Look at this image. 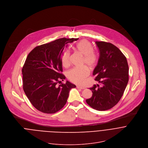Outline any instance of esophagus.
Listing matches in <instances>:
<instances>
[{"label": "esophagus", "mask_w": 148, "mask_h": 148, "mask_svg": "<svg viewBox=\"0 0 148 148\" xmlns=\"http://www.w3.org/2000/svg\"><path fill=\"white\" fill-rule=\"evenodd\" d=\"M77 88L78 89H85V87H82V86H79V85H77Z\"/></svg>", "instance_id": "esophagus-1"}]
</instances>
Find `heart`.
<instances>
[{
    "label": "heart",
    "instance_id": "obj_1",
    "mask_svg": "<svg viewBox=\"0 0 148 148\" xmlns=\"http://www.w3.org/2000/svg\"><path fill=\"white\" fill-rule=\"evenodd\" d=\"M75 51L83 56L82 66L86 65L89 69L95 67L97 62V58L94 53V48L90 42L86 40H82L78 42L74 47ZM70 53L65 51L62 58V62L64 66L69 65ZM89 70L86 67L75 68L67 73L68 78L73 82L77 84H82L85 79L89 75Z\"/></svg>",
    "mask_w": 148,
    "mask_h": 148
}]
</instances>
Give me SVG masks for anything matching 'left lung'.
I'll list each match as a JSON object with an SVG mask.
<instances>
[{
	"label": "left lung",
	"instance_id": "left-lung-1",
	"mask_svg": "<svg viewBox=\"0 0 148 148\" xmlns=\"http://www.w3.org/2000/svg\"><path fill=\"white\" fill-rule=\"evenodd\" d=\"M95 43L100 56L93 75L100 85L90 88L93 95L86 101L96 110L106 111L114 107L123 96L129 81V66L126 58L116 46L104 41Z\"/></svg>",
	"mask_w": 148,
	"mask_h": 148
}]
</instances>
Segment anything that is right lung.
Returning <instances> with one entry per match:
<instances>
[{
    "label": "right lung",
    "mask_w": 148,
    "mask_h": 148,
    "mask_svg": "<svg viewBox=\"0 0 148 148\" xmlns=\"http://www.w3.org/2000/svg\"><path fill=\"white\" fill-rule=\"evenodd\" d=\"M78 38H62L34 48L27 55L22 70L23 89L32 104L38 111L54 114L66 104L69 92L76 86L67 81L62 72L64 47Z\"/></svg>",
    "instance_id": "1"
}]
</instances>
